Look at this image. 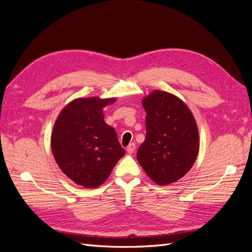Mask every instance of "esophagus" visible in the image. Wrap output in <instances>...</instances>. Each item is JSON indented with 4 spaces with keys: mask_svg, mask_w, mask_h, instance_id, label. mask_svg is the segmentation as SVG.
<instances>
[{
    "mask_svg": "<svg viewBox=\"0 0 252 252\" xmlns=\"http://www.w3.org/2000/svg\"><path fill=\"white\" fill-rule=\"evenodd\" d=\"M127 152H128V154H132V152H134V150H135V143H130V144H129L128 145V146H127Z\"/></svg>",
    "mask_w": 252,
    "mask_h": 252,
    "instance_id": "1",
    "label": "esophagus"
}]
</instances>
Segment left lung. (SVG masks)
Instances as JSON below:
<instances>
[{
	"instance_id": "8db88e82",
	"label": "left lung",
	"mask_w": 252,
	"mask_h": 252,
	"mask_svg": "<svg viewBox=\"0 0 252 252\" xmlns=\"http://www.w3.org/2000/svg\"><path fill=\"white\" fill-rule=\"evenodd\" d=\"M146 136L138 149V162L156 184L170 185L191 169L200 150L192 112L180 97L162 90L145 96Z\"/></svg>"
}]
</instances>
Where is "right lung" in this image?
I'll return each mask as SVG.
<instances>
[{
  "mask_svg": "<svg viewBox=\"0 0 252 252\" xmlns=\"http://www.w3.org/2000/svg\"><path fill=\"white\" fill-rule=\"evenodd\" d=\"M116 97H79L58 116L51 151L60 169L77 185L97 188L125 155L114 129L105 123L103 108Z\"/></svg>",
  "mask_w": 252,
  "mask_h": 252,
  "instance_id": "1",
  "label": "right lung"
}]
</instances>
